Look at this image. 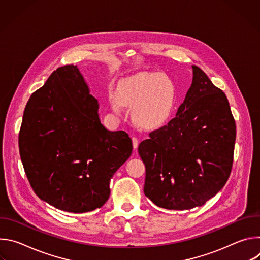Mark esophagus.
Listing matches in <instances>:
<instances>
[{
    "label": "esophagus",
    "instance_id": "esophagus-1",
    "mask_svg": "<svg viewBox=\"0 0 260 260\" xmlns=\"http://www.w3.org/2000/svg\"><path fill=\"white\" fill-rule=\"evenodd\" d=\"M132 140H133V147H134V149L136 150L137 148H138V146H139V140L136 137H133Z\"/></svg>",
    "mask_w": 260,
    "mask_h": 260
}]
</instances>
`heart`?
Listing matches in <instances>:
<instances>
[{"label": "heart", "mask_w": 260, "mask_h": 260, "mask_svg": "<svg viewBox=\"0 0 260 260\" xmlns=\"http://www.w3.org/2000/svg\"><path fill=\"white\" fill-rule=\"evenodd\" d=\"M119 104L134 108L133 119L142 127L161 124L170 115L175 103V86L160 73H139L122 80L117 88ZM111 108L119 112L120 107L111 100Z\"/></svg>", "instance_id": "heart-1"}]
</instances>
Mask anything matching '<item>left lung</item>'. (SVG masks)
I'll return each mask as SVG.
<instances>
[{"mask_svg":"<svg viewBox=\"0 0 260 260\" xmlns=\"http://www.w3.org/2000/svg\"><path fill=\"white\" fill-rule=\"evenodd\" d=\"M192 74L176 116L138 148L144 193L168 210L203 206L224 186L233 167L236 122L228 98L199 67Z\"/></svg>","mask_w":260,"mask_h":260,"instance_id":"8db88e82","label":"left lung"}]
</instances>
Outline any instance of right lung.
<instances>
[{"mask_svg": "<svg viewBox=\"0 0 260 260\" xmlns=\"http://www.w3.org/2000/svg\"><path fill=\"white\" fill-rule=\"evenodd\" d=\"M18 144L35 193L70 213L101 208L111 178L133 151L125 132L101 123L98 100L73 64L58 68L30 95Z\"/></svg>", "mask_w": 260, "mask_h": 260, "instance_id": "right-lung-1", "label": "right lung"}]
</instances>
